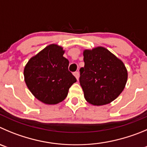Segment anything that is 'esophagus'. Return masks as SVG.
Returning a JSON list of instances; mask_svg holds the SVG:
<instances>
[{
	"label": "esophagus",
	"instance_id": "esophagus-1",
	"mask_svg": "<svg viewBox=\"0 0 147 147\" xmlns=\"http://www.w3.org/2000/svg\"><path fill=\"white\" fill-rule=\"evenodd\" d=\"M74 75L76 78L77 80H78V78H79V76H80V74H79V72H74Z\"/></svg>",
	"mask_w": 147,
	"mask_h": 147
}]
</instances>
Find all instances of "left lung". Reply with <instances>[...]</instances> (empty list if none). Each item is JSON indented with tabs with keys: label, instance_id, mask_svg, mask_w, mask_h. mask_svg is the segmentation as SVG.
<instances>
[{
	"label": "left lung",
	"instance_id": "8db88e82",
	"mask_svg": "<svg viewBox=\"0 0 147 147\" xmlns=\"http://www.w3.org/2000/svg\"><path fill=\"white\" fill-rule=\"evenodd\" d=\"M84 67L80 69V83L90 105L109 104L125 88L127 71L123 61L101 46L83 51Z\"/></svg>",
	"mask_w": 147,
	"mask_h": 147
}]
</instances>
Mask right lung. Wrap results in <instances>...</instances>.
Segmentation results:
<instances>
[{"label": "right lung", "instance_id": "add662e5", "mask_svg": "<svg viewBox=\"0 0 147 147\" xmlns=\"http://www.w3.org/2000/svg\"><path fill=\"white\" fill-rule=\"evenodd\" d=\"M61 46L51 44L32 57L24 69V81L34 96L46 105L65 99L69 88L77 81L68 70L69 61Z\"/></svg>", "mask_w": 147, "mask_h": 147}]
</instances>
